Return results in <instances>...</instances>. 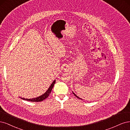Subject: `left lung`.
I'll return each mask as SVG.
<instances>
[{"instance_id": "1", "label": "left lung", "mask_w": 130, "mask_h": 130, "mask_svg": "<svg viewBox=\"0 0 130 130\" xmlns=\"http://www.w3.org/2000/svg\"><path fill=\"white\" fill-rule=\"evenodd\" d=\"M73 92V94H74V95H75V96H76V97H77V98H78V99H81V100H83V99H82V98H79V97H78V96H77V95H76V94H75V93H74V92Z\"/></svg>"}]
</instances>
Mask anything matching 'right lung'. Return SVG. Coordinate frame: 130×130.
Returning <instances> with one entry per match:
<instances>
[{
	"mask_svg": "<svg viewBox=\"0 0 130 130\" xmlns=\"http://www.w3.org/2000/svg\"><path fill=\"white\" fill-rule=\"evenodd\" d=\"M56 83V80H54L52 83L50 85V86L48 87V90L42 94L40 95L39 97H38L37 98H32V99H25V98H21V99H22L23 100H27V101H30V102H41L43 101V100L45 99L46 98H47L49 94H50V93L51 92V91L52 90V88L54 86V84Z\"/></svg>",
	"mask_w": 130,
	"mask_h": 130,
	"instance_id": "obj_1",
	"label": "right lung"
}]
</instances>
